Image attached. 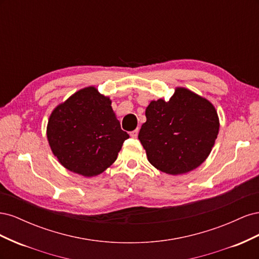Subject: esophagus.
Masks as SVG:
<instances>
[{
	"label": "esophagus",
	"mask_w": 259,
	"mask_h": 259,
	"mask_svg": "<svg viewBox=\"0 0 259 259\" xmlns=\"http://www.w3.org/2000/svg\"><path fill=\"white\" fill-rule=\"evenodd\" d=\"M130 135H131V137H133V138H136V137L138 136V128H136L135 131H132V132L130 133Z\"/></svg>",
	"instance_id": "esophagus-1"
}]
</instances>
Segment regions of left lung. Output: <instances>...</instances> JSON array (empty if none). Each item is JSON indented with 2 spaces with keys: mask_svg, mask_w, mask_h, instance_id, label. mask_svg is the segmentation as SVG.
<instances>
[{
  "mask_svg": "<svg viewBox=\"0 0 259 259\" xmlns=\"http://www.w3.org/2000/svg\"><path fill=\"white\" fill-rule=\"evenodd\" d=\"M138 139L148 161L163 173H188L205 161L218 135L219 120L208 100L183 88L169 101H151Z\"/></svg>",
  "mask_w": 259,
  "mask_h": 259,
  "instance_id": "1",
  "label": "left lung"
}]
</instances>
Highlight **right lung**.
Masks as SVG:
<instances>
[{"label":"right lung","mask_w":259,"mask_h":259,"mask_svg":"<svg viewBox=\"0 0 259 259\" xmlns=\"http://www.w3.org/2000/svg\"><path fill=\"white\" fill-rule=\"evenodd\" d=\"M128 137L116 120L111 100L93 86L76 92L59 105L48 124L55 156L69 170L86 177L110 166Z\"/></svg>","instance_id":"1"}]
</instances>
